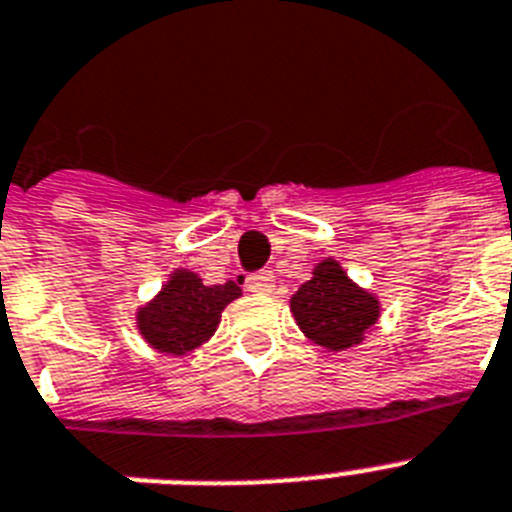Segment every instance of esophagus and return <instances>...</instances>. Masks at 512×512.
I'll use <instances>...</instances> for the list:
<instances>
[{"label":"esophagus","instance_id":"obj_1","mask_svg":"<svg viewBox=\"0 0 512 512\" xmlns=\"http://www.w3.org/2000/svg\"><path fill=\"white\" fill-rule=\"evenodd\" d=\"M246 290L256 295H269L274 290V274L272 272H256L246 279Z\"/></svg>","mask_w":512,"mask_h":512}]
</instances>
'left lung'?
Here are the masks:
<instances>
[{"mask_svg": "<svg viewBox=\"0 0 512 512\" xmlns=\"http://www.w3.org/2000/svg\"><path fill=\"white\" fill-rule=\"evenodd\" d=\"M290 310L310 342L329 352L355 347L381 318V300L347 277L342 264L323 259L290 298Z\"/></svg>", "mask_w": 512, "mask_h": 512, "instance_id": "1", "label": "left lung"}]
</instances>
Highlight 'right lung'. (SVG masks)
I'll return each instance as SVG.
<instances>
[{
	"mask_svg": "<svg viewBox=\"0 0 512 512\" xmlns=\"http://www.w3.org/2000/svg\"><path fill=\"white\" fill-rule=\"evenodd\" d=\"M240 295V282L204 285L191 269H176L163 290L137 310V329L157 352L189 355L212 339L222 310Z\"/></svg>",
	"mask_w": 512,
	"mask_h": 512,
	"instance_id": "obj_1",
	"label": "right lung"
}]
</instances>
